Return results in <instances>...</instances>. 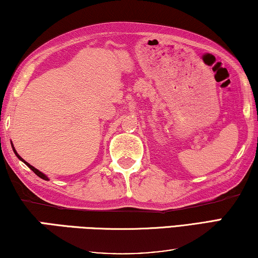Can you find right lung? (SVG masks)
<instances>
[{"label":"right lung","mask_w":258,"mask_h":258,"mask_svg":"<svg viewBox=\"0 0 258 258\" xmlns=\"http://www.w3.org/2000/svg\"><path fill=\"white\" fill-rule=\"evenodd\" d=\"M11 146H12V150H14V153L16 154V156H17L19 159H20V161H22V162H24V163H25V164L28 166V167H30V169L32 170V171H33V172L36 174V175H38V177H40L41 179H43V180H49V179H48V177H47V175L46 174H43L42 172H41V171H39L38 169H35V167L34 166H32L31 164H28V163L25 161V159H23L22 157H20L19 156V155H18V153H17V151H16V149H15V147H14V145H12V142H11Z\"/></svg>","instance_id":"1"}]
</instances>
